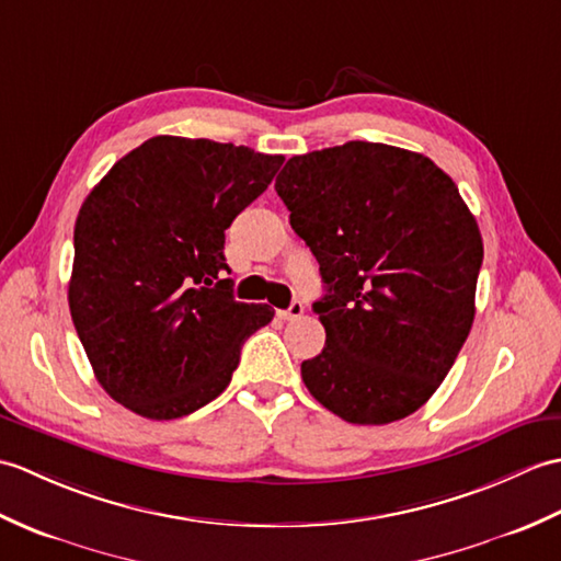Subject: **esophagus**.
Segmentation results:
<instances>
[{
  "label": "esophagus",
  "mask_w": 561,
  "mask_h": 561,
  "mask_svg": "<svg viewBox=\"0 0 561 561\" xmlns=\"http://www.w3.org/2000/svg\"><path fill=\"white\" fill-rule=\"evenodd\" d=\"M279 316H282L284 320L301 318V316H304V304H301V301H291V306L287 308V311H279Z\"/></svg>",
  "instance_id": "34e87169"
}]
</instances>
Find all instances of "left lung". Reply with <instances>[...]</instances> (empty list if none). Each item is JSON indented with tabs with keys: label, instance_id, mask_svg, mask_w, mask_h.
I'll return each instance as SVG.
<instances>
[{
	"label": "left lung",
	"instance_id": "obj_1",
	"mask_svg": "<svg viewBox=\"0 0 561 561\" xmlns=\"http://www.w3.org/2000/svg\"><path fill=\"white\" fill-rule=\"evenodd\" d=\"M274 190L320 265L325 347L308 392L352 424H390L444 383L470 335L482 236L424 153L347 141L291 157Z\"/></svg>",
	"mask_w": 561,
	"mask_h": 561
}]
</instances>
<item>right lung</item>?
Segmentation results:
<instances>
[{"instance_id": "obj_1", "label": "right lung", "mask_w": 561, "mask_h": 561, "mask_svg": "<svg viewBox=\"0 0 561 561\" xmlns=\"http://www.w3.org/2000/svg\"><path fill=\"white\" fill-rule=\"evenodd\" d=\"M284 157L159 135L83 199L69 311L99 383L147 420H178L231 383L243 342L274 318L233 299L224 231Z\"/></svg>"}]
</instances>
